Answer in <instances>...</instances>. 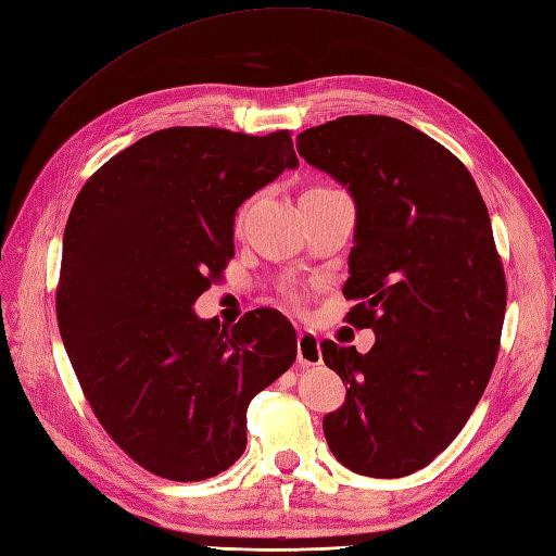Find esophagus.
<instances>
[{
    "instance_id": "1",
    "label": "esophagus",
    "mask_w": 556,
    "mask_h": 556,
    "mask_svg": "<svg viewBox=\"0 0 556 556\" xmlns=\"http://www.w3.org/2000/svg\"><path fill=\"white\" fill-rule=\"evenodd\" d=\"M298 364H305V366L321 364L319 336L315 331H298Z\"/></svg>"
}]
</instances>
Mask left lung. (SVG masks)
<instances>
[{"mask_svg":"<svg viewBox=\"0 0 556 556\" xmlns=\"http://www.w3.org/2000/svg\"><path fill=\"white\" fill-rule=\"evenodd\" d=\"M298 152L354 199L348 321L376 333L366 354L321 343L348 386L326 441L357 475H414L472 416L501 348L507 287L486 204L458 156L392 117L312 126Z\"/></svg>","mask_w":556,"mask_h":556,"instance_id":"8db88e82","label":"left lung"}]
</instances>
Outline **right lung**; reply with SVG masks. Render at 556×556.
Masks as SVG:
<instances>
[{
  "mask_svg": "<svg viewBox=\"0 0 556 556\" xmlns=\"http://www.w3.org/2000/svg\"><path fill=\"white\" fill-rule=\"evenodd\" d=\"M289 131L170 126L87 180L63 237L55 315L84 396L148 472L202 481L247 448V408L295 362L275 309L235 326L194 301L235 255V213L295 168Z\"/></svg>",
  "mask_w": 556,
  "mask_h": 556,
  "instance_id": "add662e5",
  "label": "right lung"
}]
</instances>
